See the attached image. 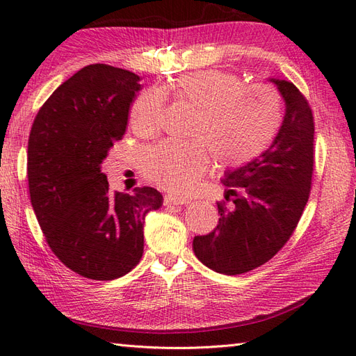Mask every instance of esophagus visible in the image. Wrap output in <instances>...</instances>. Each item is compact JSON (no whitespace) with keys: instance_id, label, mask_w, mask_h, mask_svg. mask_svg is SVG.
Masks as SVG:
<instances>
[{"instance_id":"obj_1","label":"esophagus","mask_w":356,"mask_h":356,"mask_svg":"<svg viewBox=\"0 0 356 356\" xmlns=\"http://www.w3.org/2000/svg\"><path fill=\"white\" fill-rule=\"evenodd\" d=\"M188 200L186 198H179L175 197V195H164V204L165 206H181V204H187Z\"/></svg>"}]
</instances>
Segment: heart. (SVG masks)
Masks as SVG:
<instances>
[{"mask_svg": "<svg viewBox=\"0 0 356 356\" xmlns=\"http://www.w3.org/2000/svg\"><path fill=\"white\" fill-rule=\"evenodd\" d=\"M170 92L175 99L197 108L191 127L195 140L163 141L146 149L141 169L149 181L173 193L191 191L209 169L210 155L224 169L257 159L281 127V97L269 84H244L234 74L209 69L179 75L172 81ZM163 111V93L144 90L130 107V124L140 135L155 134Z\"/></svg>", "mask_w": 356, "mask_h": 356, "instance_id": "1", "label": "heart"}]
</instances>
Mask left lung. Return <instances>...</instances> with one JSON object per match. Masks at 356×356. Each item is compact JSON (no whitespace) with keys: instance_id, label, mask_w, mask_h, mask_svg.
Returning <instances> with one entry per match:
<instances>
[{"instance_id":"obj_1","label":"left lung","mask_w":356,"mask_h":356,"mask_svg":"<svg viewBox=\"0 0 356 356\" xmlns=\"http://www.w3.org/2000/svg\"><path fill=\"white\" fill-rule=\"evenodd\" d=\"M277 84L286 115L272 146L257 159L224 175L220 221L210 234L193 238V252L218 273L239 275L263 266L282 249L307 204L314 173L315 122L306 97L286 79Z\"/></svg>"}]
</instances>
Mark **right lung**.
Here are the masks:
<instances>
[{
	"label": "right lung",
	"instance_id": "add662e5",
	"mask_svg": "<svg viewBox=\"0 0 356 356\" xmlns=\"http://www.w3.org/2000/svg\"><path fill=\"white\" fill-rule=\"evenodd\" d=\"M140 76L107 64L78 70L49 97L29 135L32 207L49 248L84 278L129 273L144 250V218L163 204L154 187L108 191L101 163L126 132Z\"/></svg>",
	"mask_w": 356,
	"mask_h": 356
}]
</instances>
